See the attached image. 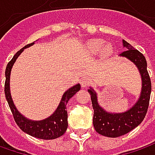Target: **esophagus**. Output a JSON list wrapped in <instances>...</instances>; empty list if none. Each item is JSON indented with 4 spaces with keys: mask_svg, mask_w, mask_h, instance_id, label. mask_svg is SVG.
<instances>
[{
    "mask_svg": "<svg viewBox=\"0 0 155 155\" xmlns=\"http://www.w3.org/2000/svg\"><path fill=\"white\" fill-rule=\"evenodd\" d=\"M91 83V78H89V77H87V76H84V77H83L82 78H81L80 80V84L82 87H87Z\"/></svg>",
    "mask_w": 155,
    "mask_h": 155,
    "instance_id": "34e87169",
    "label": "esophagus"
}]
</instances>
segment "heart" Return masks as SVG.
I'll list each match as a JSON object with an SVG mask.
<instances>
[{
    "instance_id": "obj_1",
    "label": "heart",
    "mask_w": 155,
    "mask_h": 155,
    "mask_svg": "<svg viewBox=\"0 0 155 155\" xmlns=\"http://www.w3.org/2000/svg\"><path fill=\"white\" fill-rule=\"evenodd\" d=\"M87 50L93 54L100 51L102 58H108L112 53V47L110 45H104V41L100 39H90L86 43Z\"/></svg>"
}]
</instances>
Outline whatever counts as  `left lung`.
<instances>
[{"mask_svg": "<svg viewBox=\"0 0 155 155\" xmlns=\"http://www.w3.org/2000/svg\"><path fill=\"white\" fill-rule=\"evenodd\" d=\"M122 46L126 51L119 56L126 58L133 63L138 69L141 78V91L136 103L124 112H110L98 104L97 94L95 90L91 87L88 90V92L91 95V98L94 110V128L98 134L112 138L128 134L141 123L147 111L151 94V81L147 70L145 57L123 39Z\"/></svg>", "mask_w": 155, "mask_h": 155, "instance_id": "left-lung-1", "label": "left lung"}]
</instances>
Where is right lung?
<instances>
[{"instance_id":"add662e5","label":"right lung","mask_w":155,"mask_h":155,"mask_svg":"<svg viewBox=\"0 0 155 155\" xmlns=\"http://www.w3.org/2000/svg\"><path fill=\"white\" fill-rule=\"evenodd\" d=\"M34 45V42L24 46L22 49L16 52L15 56L11 59V61L8 64L6 67L5 76H6V81H5V96L8 101L9 108L12 111V114L14 116L15 122L20 127L21 130L27 134L39 138L43 140H52L60 137L61 135L65 133L67 127H68V122H67V110H66V104L68 101L74 96L76 93L80 90V84H77L72 87L68 89L63 94L62 98L60 100V103L57 107L56 110L51 114V116L47 118L39 120V121H34L30 120L27 117L23 116L17 108L15 107L14 101L11 97L10 92V75L11 71L13 68V65L18 58V57L21 54V52L24 51V49L28 48L30 46Z\"/></svg>"}]
</instances>
